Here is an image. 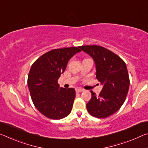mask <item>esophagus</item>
Wrapping results in <instances>:
<instances>
[{"mask_svg":"<svg viewBox=\"0 0 148 148\" xmlns=\"http://www.w3.org/2000/svg\"><path fill=\"white\" fill-rule=\"evenodd\" d=\"M82 91H84L83 89H82V88H76V93H79V92H82Z\"/></svg>","mask_w":148,"mask_h":148,"instance_id":"esophagus-1","label":"esophagus"}]
</instances>
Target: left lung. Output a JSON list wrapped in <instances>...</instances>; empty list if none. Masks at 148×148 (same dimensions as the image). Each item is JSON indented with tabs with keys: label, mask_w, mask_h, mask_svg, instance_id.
<instances>
[{
	"label": "left lung",
	"mask_w": 148,
	"mask_h": 148,
	"mask_svg": "<svg viewBox=\"0 0 148 148\" xmlns=\"http://www.w3.org/2000/svg\"><path fill=\"white\" fill-rule=\"evenodd\" d=\"M79 48L93 59L96 78L103 86L99 95L91 91L87 109L93 116L107 118L118 111L126 99L130 85L127 67L118 55L103 47L85 45Z\"/></svg>",
	"instance_id": "1"
}]
</instances>
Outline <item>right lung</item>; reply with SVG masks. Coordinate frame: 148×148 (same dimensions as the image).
Segmentation results:
<instances>
[{
  "label": "right lung",
  "mask_w": 148,
  "mask_h": 148,
  "mask_svg": "<svg viewBox=\"0 0 148 148\" xmlns=\"http://www.w3.org/2000/svg\"><path fill=\"white\" fill-rule=\"evenodd\" d=\"M80 51L78 47L53 49L37 58L30 69L27 85L32 101L49 119H63L72 111L75 90L60 88L58 79L69 60Z\"/></svg>",
  "instance_id": "1"
}]
</instances>
